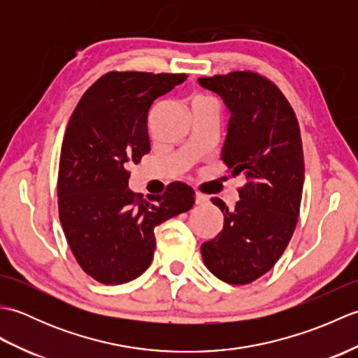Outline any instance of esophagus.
Returning <instances> with one entry per match:
<instances>
[{"mask_svg": "<svg viewBox=\"0 0 358 358\" xmlns=\"http://www.w3.org/2000/svg\"><path fill=\"white\" fill-rule=\"evenodd\" d=\"M208 201H209V199H208L206 195H203L200 192L195 194V204H199V206H203V204H208Z\"/></svg>", "mask_w": 358, "mask_h": 358, "instance_id": "esophagus-1", "label": "esophagus"}]
</instances>
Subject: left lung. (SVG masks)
<instances>
[{"instance_id": "8db88e82", "label": "left lung", "mask_w": 358, "mask_h": 358, "mask_svg": "<svg viewBox=\"0 0 358 358\" xmlns=\"http://www.w3.org/2000/svg\"><path fill=\"white\" fill-rule=\"evenodd\" d=\"M199 83L229 109L222 159L234 177H246L232 210L212 199L224 224L201 245L203 262L226 283L248 285L278 262L299 222L305 181L299 121L281 90L255 72L201 77Z\"/></svg>"}]
</instances>
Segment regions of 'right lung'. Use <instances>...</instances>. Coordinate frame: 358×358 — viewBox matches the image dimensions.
Wrapping results in <instances>:
<instances>
[{"mask_svg":"<svg viewBox=\"0 0 358 358\" xmlns=\"http://www.w3.org/2000/svg\"><path fill=\"white\" fill-rule=\"evenodd\" d=\"M186 78L108 72L81 96L67 124L57 186L59 222L75 260L103 285L140 277L154 258L155 226L194 206V189L180 181L149 200L127 187V167L150 150L152 103Z\"/></svg>","mask_w":358,"mask_h":358,"instance_id":"add662e5","label":"right lung"}]
</instances>
